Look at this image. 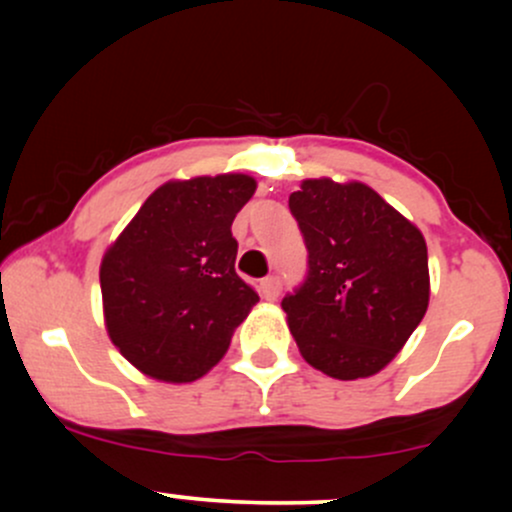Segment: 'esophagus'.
<instances>
[{
  "label": "esophagus",
  "mask_w": 512,
  "mask_h": 512,
  "mask_svg": "<svg viewBox=\"0 0 512 512\" xmlns=\"http://www.w3.org/2000/svg\"><path fill=\"white\" fill-rule=\"evenodd\" d=\"M281 291V281L279 276H267V279L260 281V296L264 301H276Z\"/></svg>",
  "instance_id": "esophagus-1"
}]
</instances>
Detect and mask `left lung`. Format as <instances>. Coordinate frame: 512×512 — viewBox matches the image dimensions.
<instances>
[{"label":"left lung","instance_id":"obj_1","mask_svg":"<svg viewBox=\"0 0 512 512\" xmlns=\"http://www.w3.org/2000/svg\"><path fill=\"white\" fill-rule=\"evenodd\" d=\"M308 279L281 301L298 351L337 380L380 373L431 298L424 233L366 182L308 178L289 197Z\"/></svg>","mask_w":512,"mask_h":512}]
</instances>
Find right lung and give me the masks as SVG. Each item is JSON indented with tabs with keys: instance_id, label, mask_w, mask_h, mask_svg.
Listing matches in <instances>:
<instances>
[{
	"instance_id": "1",
	"label": "right lung",
	"mask_w": 512,
	"mask_h": 512,
	"mask_svg": "<svg viewBox=\"0 0 512 512\" xmlns=\"http://www.w3.org/2000/svg\"><path fill=\"white\" fill-rule=\"evenodd\" d=\"M255 190L243 173L168 180L105 250V330L149 378L192 383L207 375L260 301L236 274L231 233Z\"/></svg>"
}]
</instances>
